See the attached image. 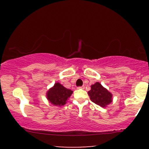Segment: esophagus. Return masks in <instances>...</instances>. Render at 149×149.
I'll use <instances>...</instances> for the list:
<instances>
[{
  "mask_svg": "<svg viewBox=\"0 0 149 149\" xmlns=\"http://www.w3.org/2000/svg\"><path fill=\"white\" fill-rule=\"evenodd\" d=\"M78 89H85V87L84 86H81V87H79Z\"/></svg>",
  "mask_w": 149,
  "mask_h": 149,
  "instance_id": "esophagus-1",
  "label": "esophagus"
}]
</instances>
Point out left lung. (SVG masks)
<instances>
[{"label":"left lung","mask_w":149,"mask_h":149,"mask_svg":"<svg viewBox=\"0 0 149 149\" xmlns=\"http://www.w3.org/2000/svg\"><path fill=\"white\" fill-rule=\"evenodd\" d=\"M88 94L91 100L101 107L106 108L113 102V94L99 82L91 85Z\"/></svg>","instance_id":"8db88e82"}]
</instances>
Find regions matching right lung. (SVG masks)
Wrapping results in <instances>:
<instances>
[{
    "label": "right lung",
    "instance_id": "1",
    "mask_svg": "<svg viewBox=\"0 0 149 149\" xmlns=\"http://www.w3.org/2000/svg\"><path fill=\"white\" fill-rule=\"evenodd\" d=\"M72 93V90L66 88L60 83L57 82L47 91L46 96L47 99L52 104L62 107L66 104L67 100Z\"/></svg>",
    "mask_w": 149,
    "mask_h": 149
}]
</instances>
